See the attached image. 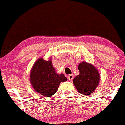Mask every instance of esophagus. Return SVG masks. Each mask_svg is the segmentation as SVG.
Masks as SVG:
<instances>
[{
	"mask_svg": "<svg viewBox=\"0 0 125 125\" xmlns=\"http://www.w3.org/2000/svg\"><path fill=\"white\" fill-rule=\"evenodd\" d=\"M68 77V79L70 81H72V80H73V78H74V75H73V74H70V75H68L67 76Z\"/></svg>",
	"mask_w": 125,
	"mask_h": 125,
	"instance_id": "34e87169",
	"label": "esophagus"
}]
</instances>
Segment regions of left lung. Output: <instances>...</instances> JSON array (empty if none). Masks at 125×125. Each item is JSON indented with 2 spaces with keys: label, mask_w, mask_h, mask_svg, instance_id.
<instances>
[{
  "label": "left lung",
  "mask_w": 125,
  "mask_h": 125,
  "mask_svg": "<svg viewBox=\"0 0 125 125\" xmlns=\"http://www.w3.org/2000/svg\"><path fill=\"white\" fill-rule=\"evenodd\" d=\"M78 68L80 74L74 78L73 83L80 94L89 95L99 85V72L93 65L84 62L79 64Z\"/></svg>",
  "instance_id": "8db88e82"
}]
</instances>
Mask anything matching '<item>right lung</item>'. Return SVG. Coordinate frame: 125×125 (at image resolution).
Here are the masks:
<instances>
[{"mask_svg":"<svg viewBox=\"0 0 125 125\" xmlns=\"http://www.w3.org/2000/svg\"><path fill=\"white\" fill-rule=\"evenodd\" d=\"M66 80L63 74L55 73L51 60L46 61L42 58L36 62L30 74V81L34 89L46 97L54 95L60 83Z\"/></svg>","mask_w":125,"mask_h":125,"instance_id":"obj_1","label":"right lung"}]
</instances>
